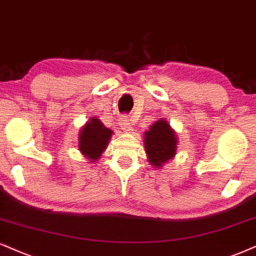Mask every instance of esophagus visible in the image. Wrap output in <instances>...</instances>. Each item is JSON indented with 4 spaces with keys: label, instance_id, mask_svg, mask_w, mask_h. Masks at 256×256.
I'll list each match as a JSON object with an SVG mask.
<instances>
[{
    "label": "esophagus",
    "instance_id": "34e87169",
    "mask_svg": "<svg viewBox=\"0 0 256 256\" xmlns=\"http://www.w3.org/2000/svg\"><path fill=\"white\" fill-rule=\"evenodd\" d=\"M122 130L126 131V132L134 131V128H132V125H131V122H130V119H128V118H122Z\"/></svg>",
    "mask_w": 256,
    "mask_h": 256
}]
</instances>
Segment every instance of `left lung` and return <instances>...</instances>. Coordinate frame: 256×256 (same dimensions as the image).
<instances>
[{"label": "left lung", "mask_w": 256, "mask_h": 256, "mask_svg": "<svg viewBox=\"0 0 256 256\" xmlns=\"http://www.w3.org/2000/svg\"><path fill=\"white\" fill-rule=\"evenodd\" d=\"M144 144L152 166L160 168L162 164L176 154L177 138L164 119L157 120L151 125L150 130L145 132Z\"/></svg>", "instance_id": "1"}]
</instances>
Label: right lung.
Returning a JSON list of instances; mask_svg holds the SVG:
<instances>
[{"label":"right lung","instance_id":"right-lung-1","mask_svg":"<svg viewBox=\"0 0 256 256\" xmlns=\"http://www.w3.org/2000/svg\"><path fill=\"white\" fill-rule=\"evenodd\" d=\"M112 131L105 128L99 119L92 118L79 134V148L90 160H96L108 146Z\"/></svg>","mask_w":256,"mask_h":256}]
</instances>
